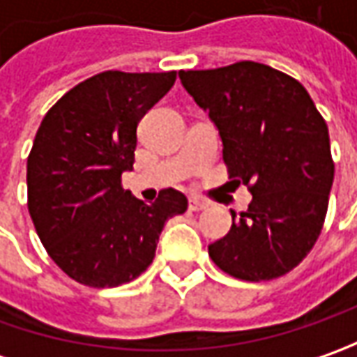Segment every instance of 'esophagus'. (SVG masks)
Returning <instances> with one entry per match:
<instances>
[{"label": "esophagus", "instance_id": "obj_1", "mask_svg": "<svg viewBox=\"0 0 357 357\" xmlns=\"http://www.w3.org/2000/svg\"><path fill=\"white\" fill-rule=\"evenodd\" d=\"M188 208H190L192 213H200V211L208 208V202L199 199V197H190V199H188Z\"/></svg>", "mask_w": 357, "mask_h": 357}]
</instances>
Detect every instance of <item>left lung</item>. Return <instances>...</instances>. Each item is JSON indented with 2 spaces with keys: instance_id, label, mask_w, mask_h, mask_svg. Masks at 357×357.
I'll use <instances>...</instances> for the list:
<instances>
[{
  "instance_id": "8db88e82",
  "label": "left lung",
  "mask_w": 357,
  "mask_h": 357,
  "mask_svg": "<svg viewBox=\"0 0 357 357\" xmlns=\"http://www.w3.org/2000/svg\"><path fill=\"white\" fill-rule=\"evenodd\" d=\"M178 77L220 132L228 176L252 192L248 211L230 213L232 227L208 256L238 280L280 278L322 232L334 183L326 121L302 83L262 63Z\"/></svg>"
}]
</instances>
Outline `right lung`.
Here are the masks:
<instances>
[{
	"mask_svg": "<svg viewBox=\"0 0 357 357\" xmlns=\"http://www.w3.org/2000/svg\"><path fill=\"white\" fill-rule=\"evenodd\" d=\"M176 79L103 71L67 91L43 117L27 157V208L51 260L79 284L113 288L151 266L158 234L188 200L174 188L153 204L121 185L137 125Z\"/></svg>",
	"mask_w": 357,
	"mask_h": 357,
	"instance_id": "obj_1",
	"label": "right lung"
}]
</instances>
